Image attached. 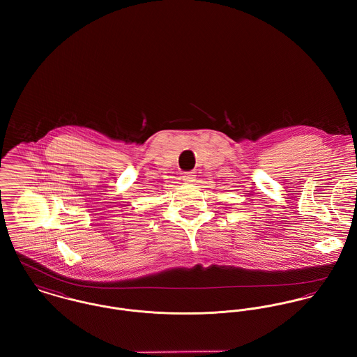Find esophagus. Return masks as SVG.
I'll list each match as a JSON object with an SVG mask.
<instances>
[{"instance_id":"1","label":"esophagus","mask_w":357,"mask_h":357,"mask_svg":"<svg viewBox=\"0 0 357 357\" xmlns=\"http://www.w3.org/2000/svg\"><path fill=\"white\" fill-rule=\"evenodd\" d=\"M183 180L185 183H194L197 180V174L194 172H188V173H184L183 174Z\"/></svg>"}]
</instances>
